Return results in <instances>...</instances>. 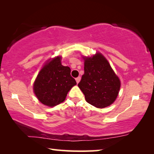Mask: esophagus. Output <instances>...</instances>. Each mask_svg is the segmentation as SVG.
<instances>
[{
    "label": "esophagus",
    "instance_id": "obj_1",
    "mask_svg": "<svg viewBox=\"0 0 154 154\" xmlns=\"http://www.w3.org/2000/svg\"><path fill=\"white\" fill-rule=\"evenodd\" d=\"M81 77H78V78H76V79H75V81H76V83H79V82H80V81H81Z\"/></svg>",
    "mask_w": 154,
    "mask_h": 154
}]
</instances>
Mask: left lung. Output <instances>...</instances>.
Masks as SVG:
<instances>
[{"instance_id": "obj_1", "label": "left lung", "mask_w": 154, "mask_h": 154, "mask_svg": "<svg viewBox=\"0 0 154 154\" xmlns=\"http://www.w3.org/2000/svg\"><path fill=\"white\" fill-rule=\"evenodd\" d=\"M82 57L85 73L78 85L86 102L98 109L110 106L116 100L121 88L119 76L101 52Z\"/></svg>"}]
</instances>
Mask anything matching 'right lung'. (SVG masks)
Returning a JSON list of instances; mask_svg holds the SVG:
<instances>
[{
    "instance_id": "1",
    "label": "right lung",
    "mask_w": 154,
    "mask_h": 154,
    "mask_svg": "<svg viewBox=\"0 0 154 154\" xmlns=\"http://www.w3.org/2000/svg\"><path fill=\"white\" fill-rule=\"evenodd\" d=\"M62 56L47 60L33 82V90L38 101L52 107L65 100L69 90L76 85L71 69L62 64Z\"/></svg>"
}]
</instances>
